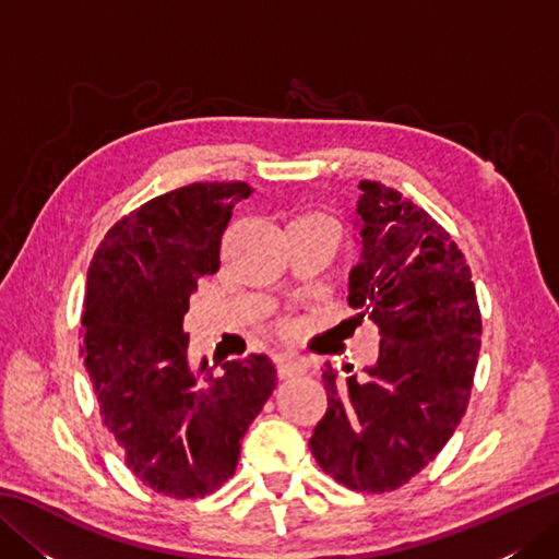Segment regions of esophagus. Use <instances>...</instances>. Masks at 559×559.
<instances>
[{"mask_svg": "<svg viewBox=\"0 0 559 559\" xmlns=\"http://www.w3.org/2000/svg\"><path fill=\"white\" fill-rule=\"evenodd\" d=\"M276 367H278V377L281 379H290L295 374H302L305 372V362L302 360H295V358H288V355H278Z\"/></svg>", "mask_w": 559, "mask_h": 559, "instance_id": "34e87169", "label": "esophagus"}]
</instances>
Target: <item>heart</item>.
Instances as JSON below:
<instances>
[{
	"label": "heart",
	"instance_id": "b5f03b06",
	"mask_svg": "<svg viewBox=\"0 0 559 559\" xmlns=\"http://www.w3.org/2000/svg\"><path fill=\"white\" fill-rule=\"evenodd\" d=\"M298 221H305V223H319V225H329V228H334V221H331L329 216H324V213H310V216H302ZM336 230V228H334Z\"/></svg>",
	"mask_w": 559,
	"mask_h": 559
}]
</instances>
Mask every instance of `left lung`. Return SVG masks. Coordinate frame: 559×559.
<instances>
[{
  "label": "left lung",
  "mask_w": 559,
  "mask_h": 559,
  "mask_svg": "<svg viewBox=\"0 0 559 559\" xmlns=\"http://www.w3.org/2000/svg\"><path fill=\"white\" fill-rule=\"evenodd\" d=\"M360 261L348 305L379 326L365 377L322 374L329 396L310 449L319 468L358 492H389L420 473L466 413L480 353V310L461 249L430 213L362 180Z\"/></svg>",
  "instance_id": "1"
}]
</instances>
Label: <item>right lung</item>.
I'll use <instances>...</instances> for the list:
<instances>
[{
  "instance_id": "obj_1",
  "label": "right lung",
  "mask_w": 559,
  "mask_h": 559,
  "mask_svg": "<svg viewBox=\"0 0 559 559\" xmlns=\"http://www.w3.org/2000/svg\"><path fill=\"white\" fill-rule=\"evenodd\" d=\"M245 182H194L117 221L93 254L81 355L100 418L151 490L194 500L233 478L247 427L276 389L266 355L189 360L185 314L221 266V237Z\"/></svg>"
}]
</instances>
